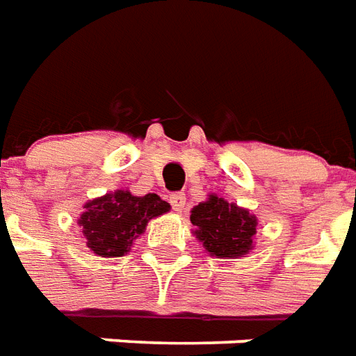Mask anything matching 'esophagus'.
Instances as JSON below:
<instances>
[{
	"label": "esophagus",
	"instance_id": "obj_1",
	"mask_svg": "<svg viewBox=\"0 0 356 356\" xmlns=\"http://www.w3.org/2000/svg\"><path fill=\"white\" fill-rule=\"evenodd\" d=\"M170 204H172V208H175L176 212H181L184 210V207H186V195L184 193H175L170 195Z\"/></svg>",
	"mask_w": 356,
	"mask_h": 356
}]
</instances>
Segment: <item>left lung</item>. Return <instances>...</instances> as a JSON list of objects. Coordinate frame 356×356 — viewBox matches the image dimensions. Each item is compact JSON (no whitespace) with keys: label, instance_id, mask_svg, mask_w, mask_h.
Instances as JSON below:
<instances>
[{"label":"left lung","instance_id":"left-lung-1","mask_svg":"<svg viewBox=\"0 0 356 356\" xmlns=\"http://www.w3.org/2000/svg\"><path fill=\"white\" fill-rule=\"evenodd\" d=\"M189 219L195 225L193 234L212 257H244L253 250L257 218L234 202L210 195L208 200L199 202L191 210Z\"/></svg>","mask_w":356,"mask_h":356}]
</instances>
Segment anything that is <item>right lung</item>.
<instances>
[{
    "label": "right lung",
    "mask_w": 356,
    "mask_h": 356,
    "mask_svg": "<svg viewBox=\"0 0 356 356\" xmlns=\"http://www.w3.org/2000/svg\"><path fill=\"white\" fill-rule=\"evenodd\" d=\"M168 210L170 204L159 195L135 197L127 189H118L86 202L79 225L86 245L95 255L122 257L131 250L138 234H143L149 219Z\"/></svg>",
    "instance_id": "right-lung-1"
}]
</instances>
